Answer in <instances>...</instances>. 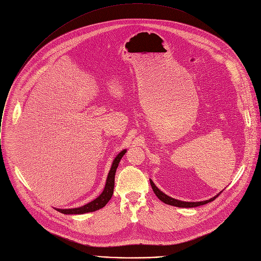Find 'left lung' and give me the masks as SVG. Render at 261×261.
I'll use <instances>...</instances> for the list:
<instances>
[{"instance_id":"obj_1","label":"left lung","mask_w":261,"mask_h":261,"mask_svg":"<svg viewBox=\"0 0 261 261\" xmlns=\"http://www.w3.org/2000/svg\"><path fill=\"white\" fill-rule=\"evenodd\" d=\"M150 182H151V186H152V189L154 191V193L156 194V196L161 200L163 201L164 203L166 204H169V205H173V206H177V207H195V206H199V205H203V204H206L213 200H215L216 197L219 196V194H221V192H223V190L221 192H219L216 196H214L213 198H210L208 200H203V201H181V200H178V199H175V198H172L168 195H166L164 192H162L161 190H159V188L157 187V186L154 184V181L150 178Z\"/></svg>"}]
</instances>
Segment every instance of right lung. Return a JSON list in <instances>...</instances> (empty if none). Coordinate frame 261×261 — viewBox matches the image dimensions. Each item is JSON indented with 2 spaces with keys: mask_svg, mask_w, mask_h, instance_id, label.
Instances as JSON below:
<instances>
[{
  "mask_svg": "<svg viewBox=\"0 0 261 261\" xmlns=\"http://www.w3.org/2000/svg\"><path fill=\"white\" fill-rule=\"evenodd\" d=\"M127 150L121 151L117 157L114 159L113 163H111V167L110 170L108 172L107 178H106V182H105V187L102 191V193L95 198L94 200H92L91 202L80 206V207H74V208H56L57 211H59L62 214L65 215H82V214H86V213H91V212H95L98 211L100 208H102L103 206L106 205V203L110 200L111 196L114 194V188H115V175H116V171L117 168L119 166V163L122 159V157L126 154Z\"/></svg>",
  "mask_w": 261,
  "mask_h": 261,
  "instance_id": "add662e5",
  "label": "right lung"
}]
</instances>
